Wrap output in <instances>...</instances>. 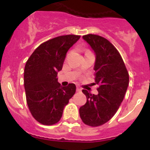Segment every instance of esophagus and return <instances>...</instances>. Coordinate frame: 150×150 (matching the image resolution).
Wrapping results in <instances>:
<instances>
[{
  "label": "esophagus",
  "instance_id": "obj_1",
  "mask_svg": "<svg viewBox=\"0 0 150 150\" xmlns=\"http://www.w3.org/2000/svg\"><path fill=\"white\" fill-rule=\"evenodd\" d=\"M76 90H77V92H81V91H82V89H81L80 87H77V89H76Z\"/></svg>",
  "mask_w": 150,
  "mask_h": 150
}]
</instances>
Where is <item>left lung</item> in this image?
Segmentation results:
<instances>
[{
  "instance_id": "left-lung-1",
  "label": "left lung",
  "mask_w": 150,
  "mask_h": 150,
  "mask_svg": "<svg viewBox=\"0 0 150 150\" xmlns=\"http://www.w3.org/2000/svg\"><path fill=\"white\" fill-rule=\"evenodd\" d=\"M96 55L94 70L98 94L82 89L87 102L80 108V116L85 124L101 125L111 119L123 100L129 83V75L119 52L109 41L95 34L82 37Z\"/></svg>"
}]
</instances>
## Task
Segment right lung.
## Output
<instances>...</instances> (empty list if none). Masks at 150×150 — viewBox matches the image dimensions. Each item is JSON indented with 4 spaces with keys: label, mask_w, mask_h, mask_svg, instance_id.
<instances>
[{
    "label": "right lung",
    "mask_w": 150,
    "mask_h": 150,
    "mask_svg": "<svg viewBox=\"0 0 150 150\" xmlns=\"http://www.w3.org/2000/svg\"><path fill=\"white\" fill-rule=\"evenodd\" d=\"M80 38L69 34L50 39L38 46L26 63L24 85L27 103L32 116L43 125L58 123L75 94V84L62 87L57 74L62 70L68 51Z\"/></svg>",
    "instance_id": "obj_1"
}]
</instances>
